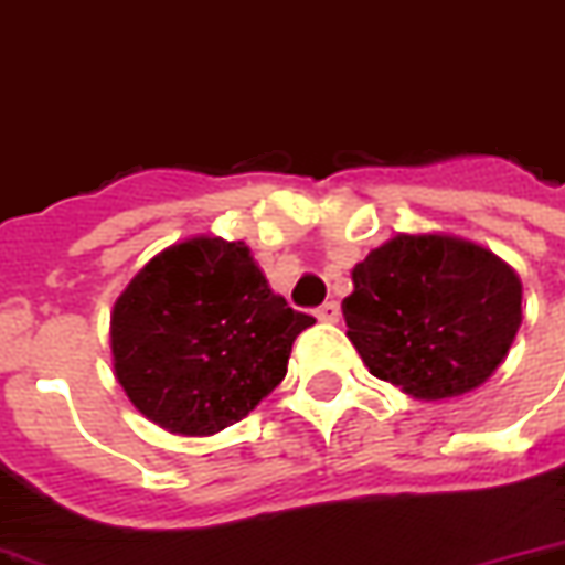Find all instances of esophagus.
Returning a JSON list of instances; mask_svg holds the SVG:
<instances>
[{
    "instance_id": "34e87169",
    "label": "esophagus",
    "mask_w": 565,
    "mask_h": 565,
    "mask_svg": "<svg viewBox=\"0 0 565 565\" xmlns=\"http://www.w3.org/2000/svg\"><path fill=\"white\" fill-rule=\"evenodd\" d=\"M315 317L320 320V323H338V317H341V308H338V302H323L315 311Z\"/></svg>"
}]
</instances>
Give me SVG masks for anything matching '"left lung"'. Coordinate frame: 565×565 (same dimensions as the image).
Instances as JSON below:
<instances>
[{
	"instance_id": "8db88e82",
	"label": "left lung",
	"mask_w": 565,
	"mask_h": 565,
	"mask_svg": "<svg viewBox=\"0 0 565 565\" xmlns=\"http://www.w3.org/2000/svg\"><path fill=\"white\" fill-rule=\"evenodd\" d=\"M347 338L374 377L419 401L467 395L521 329V278L494 250L446 233H398L353 266Z\"/></svg>"
}]
</instances>
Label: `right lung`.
Instances as JSON below:
<instances>
[{"label": "right lung", "mask_w": 565, "mask_h": 565, "mask_svg": "<svg viewBox=\"0 0 565 565\" xmlns=\"http://www.w3.org/2000/svg\"><path fill=\"white\" fill-rule=\"evenodd\" d=\"M308 326L315 317L271 294L245 242L191 236L154 254L113 305V371L146 419L209 437L281 383Z\"/></svg>", "instance_id": "right-lung-1"}]
</instances>
